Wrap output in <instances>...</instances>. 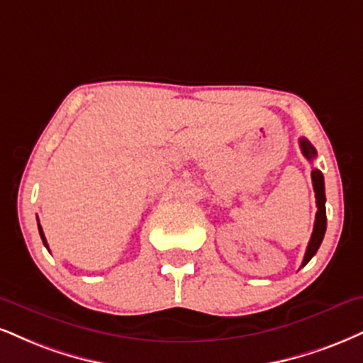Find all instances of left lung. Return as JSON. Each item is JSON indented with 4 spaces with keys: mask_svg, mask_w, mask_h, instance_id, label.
Returning a JSON list of instances; mask_svg holds the SVG:
<instances>
[{
    "mask_svg": "<svg viewBox=\"0 0 363 363\" xmlns=\"http://www.w3.org/2000/svg\"><path fill=\"white\" fill-rule=\"evenodd\" d=\"M299 145H301V150H303V155L306 157L308 160H313L314 157H316V148H314L306 138H301ZM311 179H313L314 194H316L318 211H316V220H314L311 240H309V243H308L306 253H304V260H303V265H301V267H304V265H306L308 262L313 259L314 253L318 252V248H320V245H321L323 238H325V231H326V208H325L326 196H325V179H323L321 170L313 169Z\"/></svg>",
    "mask_w": 363,
    "mask_h": 363,
    "instance_id": "obj_1",
    "label": "left lung"
}]
</instances>
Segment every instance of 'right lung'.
<instances>
[{
	"label": "right lung",
	"instance_id": "1",
	"mask_svg": "<svg viewBox=\"0 0 363 363\" xmlns=\"http://www.w3.org/2000/svg\"><path fill=\"white\" fill-rule=\"evenodd\" d=\"M38 231H40V238H42L43 245H45V247H47V250H49V245H47V240H45V235H43V230H42V226H40V223H38Z\"/></svg>",
	"mask_w": 363,
	"mask_h": 363
}]
</instances>
